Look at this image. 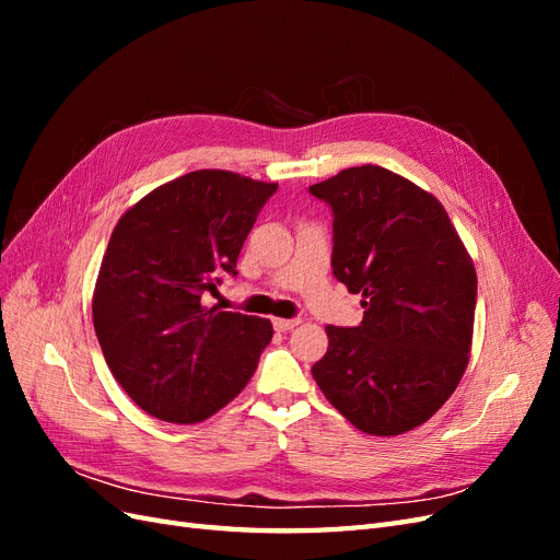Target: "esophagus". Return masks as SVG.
I'll use <instances>...</instances> for the list:
<instances>
[{
    "label": "esophagus",
    "instance_id": "obj_1",
    "mask_svg": "<svg viewBox=\"0 0 560 560\" xmlns=\"http://www.w3.org/2000/svg\"><path fill=\"white\" fill-rule=\"evenodd\" d=\"M299 325V319H284V317H276L273 319V327L278 329V331H290V329H294Z\"/></svg>",
    "mask_w": 560,
    "mask_h": 560
}]
</instances>
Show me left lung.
Segmentation results:
<instances>
[{
	"instance_id": "left-lung-1",
	"label": "left lung",
	"mask_w": 560,
	"mask_h": 560,
	"mask_svg": "<svg viewBox=\"0 0 560 560\" xmlns=\"http://www.w3.org/2000/svg\"><path fill=\"white\" fill-rule=\"evenodd\" d=\"M311 194L334 210V276L364 308L360 327L325 329L313 378L358 430L411 432L442 409L469 362V252L442 202L381 165L348 167Z\"/></svg>"
}]
</instances>
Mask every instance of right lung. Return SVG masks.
<instances>
[{
    "instance_id": "1",
    "label": "right lung",
    "mask_w": 560,
    "mask_h": 560,
    "mask_svg": "<svg viewBox=\"0 0 560 560\" xmlns=\"http://www.w3.org/2000/svg\"><path fill=\"white\" fill-rule=\"evenodd\" d=\"M278 191L231 171H196L149 191L112 231L93 292L107 366L142 411L194 425L238 397L273 338L266 317L219 311L264 202Z\"/></svg>"
}]
</instances>
